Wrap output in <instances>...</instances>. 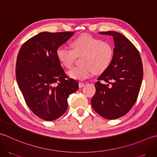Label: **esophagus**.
Returning <instances> with one entry per match:
<instances>
[{
  "mask_svg": "<svg viewBox=\"0 0 157 157\" xmlns=\"http://www.w3.org/2000/svg\"><path fill=\"white\" fill-rule=\"evenodd\" d=\"M84 86V82H79V88H82Z\"/></svg>",
  "mask_w": 157,
  "mask_h": 157,
  "instance_id": "1",
  "label": "esophagus"
}]
</instances>
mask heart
<instances>
[{"label": "heart", "mask_w": 157, "mask_h": 157, "mask_svg": "<svg viewBox=\"0 0 157 157\" xmlns=\"http://www.w3.org/2000/svg\"><path fill=\"white\" fill-rule=\"evenodd\" d=\"M71 49L61 46L57 58L66 69L71 68L76 56H80L82 65L70 70L68 75L73 79H84L93 71L101 73L108 68L113 57V47L109 42L90 35H82L71 42Z\"/></svg>", "instance_id": "b5f03b06"}]
</instances>
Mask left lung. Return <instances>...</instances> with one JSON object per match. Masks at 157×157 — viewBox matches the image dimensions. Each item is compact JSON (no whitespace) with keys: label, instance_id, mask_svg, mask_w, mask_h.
<instances>
[{"label":"left lung","instance_id":"1","mask_svg":"<svg viewBox=\"0 0 157 157\" xmlns=\"http://www.w3.org/2000/svg\"><path fill=\"white\" fill-rule=\"evenodd\" d=\"M99 33L113 36L114 53L108 68L95 82L96 93L91 105L104 118L113 120L124 116L136 103L143 79V64L139 51L123 35L115 31Z\"/></svg>","mask_w":157,"mask_h":157}]
</instances>
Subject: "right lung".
<instances>
[{
    "label": "right lung",
    "mask_w": 157,
    "mask_h": 157,
    "mask_svg": "<svg viewBox=\"0 0 157 157\" xmlns=\"http://www.w3.org/2000/svg\"><path fill=\"white\" fill-rule=\"evenodd\" d=\"M75 32H42L21 45L15 76L30 109L44 121H54L68 107L67 99L79 88L78 82L64 73L57 50Z\"/></svg>",
    "instance_id": "obj_1"
}]
</instances>
